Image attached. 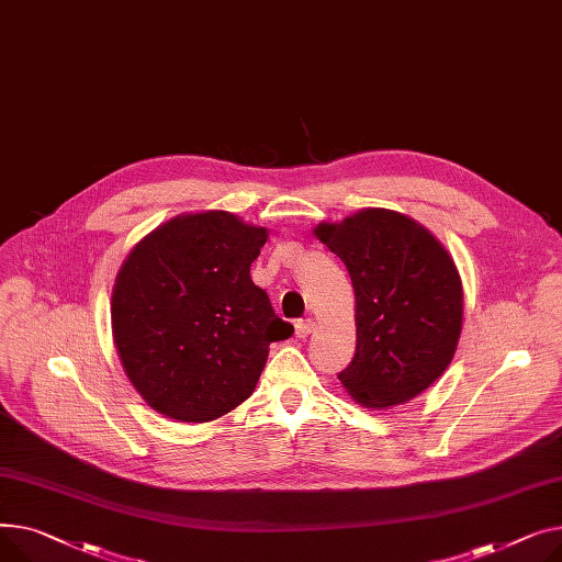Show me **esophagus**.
Returning a JSON list of instances; mask_svg holds the SVG:
<instances>
[{"mask_svg":"<svg viewBox=\"0 0 562 562\" xmlns=\"http://www.w3.org/2000/svg\"><path fill=\"white\" fill-rule=\"evenodd\" d=\"M313 326H315L313 319H296L294 322V336L302 338V340L308 338L313 334Z\"/></svg>","mask_w":562,"mask_h":562,"instance_id":"obj_1","label":"esophagus"}]
</instances>
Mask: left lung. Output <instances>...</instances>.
Listing matches in <instances>:
<instances>
[{
	"mask_svg": "<svg viewBox=\"0 0 562 562\" xmlns=\"http://www.w3.org/2000/svg\"><path fill=\"white\" fill-rule=\"evenodd\" d=\"M315 236L351 277L356 353L338 374L370 408L406 404L442 376L463 326V285L447 249L415 220L366 209Z\"/></svg>",
	"mask_w": 562,
	"mask_h": 562,
	"instance_id": "obj_1",
	"label": "left lung"
}]
</instances>
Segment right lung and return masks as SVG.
Wrapping results in <instances>:
<instances>
[{"label":"right lung","instance_id":"add662e5","mask_svg":"<svg viewBox=\"0 0 562 562\" xmlns=\"http://www.w3.org/2000/svg\"><path fill=\"white\" fill-rule=\"evenodd\" d=\"M266 240V228L206 211L158 226L124 260L113 336L154 411L179 422L226 415L254 392L270 345L292 336L249 277Z\"/></svg>","mask_w":562,"mask_h":562}]
</instances>
